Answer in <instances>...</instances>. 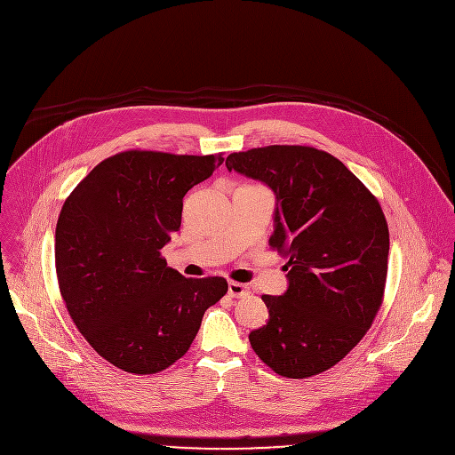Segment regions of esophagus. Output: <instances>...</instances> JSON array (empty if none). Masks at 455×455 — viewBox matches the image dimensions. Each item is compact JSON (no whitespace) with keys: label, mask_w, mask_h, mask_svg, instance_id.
<instances>
[{"label":"esophagus","mask_w":455,"mask_h":455,"mask_svg":"<svg viewBox=\"0 0 455 455\" xmlns=\"http://www.w3.org/2000/svg\"><path fill=\"white\" fill-rule=\"evenodd\" d=\"M249 292V289H247V285H243V283H238V282H229L228 283V294L231 296V298H242V296H245Z\"/></svg>","instance_id":"esophagus-1"}]
</instances>
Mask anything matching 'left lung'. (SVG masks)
Masks as SVG:
<instances>
[{"label":"left lung","instance_id":"8db88e82","mask_svg":"<svg viewBox=\"0 0 455 455\" xmlns=\"http://www.w3.org/2000/svg\"><path fill=\"white\" fill-rule=\"evenodd\" d=\"M226 166L275 192L268 242L289 258L287 291L261 296L268 321L249 333L251 346L282 377L323 373L366 335L382 305L389 254L382 208L337 157L312 147L235 152Z\"/></svg>","mask_w":455,"mask_h":455}]
</instances>
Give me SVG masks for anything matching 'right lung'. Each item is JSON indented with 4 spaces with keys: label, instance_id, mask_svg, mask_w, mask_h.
Listing matches in <instances>:
<instances>
[{
    "label": "right lung",
    "instance_id": "right-lung-1",
    "mask_svg": "<svg viewBox=\"0 0 455 455\" xmlns=\"http://www.w3.org/2000/svg\"><path fill=\"white\" fill-rule=\"evenodd\" d=\"M222 156L129 150L104 159L66 199L55 267L66 308L113 366L154 375L183 356L224 278H185L161 249L180 228L183 199Z\"/></svg>",
    "mask_w": 455,
    "mask_h": 455
}]
</instances>
